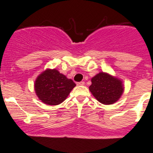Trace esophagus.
I'll use <instances>...</instances> for the list:
<instances>
[{
	"mask_svg": "<svg viewBox=\"0 0 153 153\" xmlns=\"http://www.w3.org/2000/svg\"><path fill=\"white\" fill-rule=\"evenodd\" d=\"M77 85H85V82L84 81H81V82H78Z\"/></svg>",
	"mask_w": 153,
	"mask_h": 153,
	"instance_id": "1",
	"label": "esophagus"
}]
</instances>
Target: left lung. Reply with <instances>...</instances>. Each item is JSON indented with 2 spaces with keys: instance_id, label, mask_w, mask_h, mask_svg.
I'll return each instance as SVG.
<instances>
[{
  "instance_id": "1",
  "label": "left lung",
  "mask_w": 153,
  "mask_h": 153,
  "mask_svg": "<svg viewBox=\"0 0 153 153\" xmlns=\"http://www.w3.org/2000/svg\"><path fill=\"white\" fill-rule=\"evenodd\" d=\"M89 90L100 102L111 105L120 99L125 88L122 80L109 73L101 72L91 78Z\"/></svg>"
}]
</instances>
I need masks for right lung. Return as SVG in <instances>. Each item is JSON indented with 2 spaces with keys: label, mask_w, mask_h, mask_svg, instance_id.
<instances>
[{
  "label": "right lung",
  "mask_w": 153,
  "mask_h": 153,
  "mask_svg": "<svg viewBox=\"0 0 153 153\" xmlns=\"http://www.w3.org/2000/svg\"><path fill=\"white\" fill-rule=\"evenodd\" d=\"M75 86L72 79L59 73L57 69L47 68L37 77L35 91L41 102L56 105L62 103Z\"/></svg>",
  "instance_id": "1"
}]
</instances>
